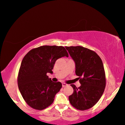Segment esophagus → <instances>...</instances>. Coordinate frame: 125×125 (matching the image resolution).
Returning a JSON list of instances; mask_svg holds the SVG:
<instances>
[{
	"mask_svg": "<svg viewBox=\"0 0 125 125\" xmlns=\"http://www.w3.org/2000/svg\"><path fill=\"white\" fill-rule=\"evenodd\" d=\"M68 86V84L66 83H62V86L63 87H65V86Z\"/></svg>",
	"mask_w": 125,
	"mask_h": 125,
	"instance_id": "obj_1",
	"label": "esophagus"
}]
</instances>
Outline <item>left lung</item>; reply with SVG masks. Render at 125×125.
<instances>
[{
	"instance_id": "obj_1",
	"label": "left lung",
	"mask_w": 125,
	"mask_h": 125,
	"mask_svg": "<svg viewBox=\"0 0 125 125\" xmlns=\"http://www.w3.org/2000/svg\"><path fill=\"white\" fill-rule=\"evenodd\" d=\"M75 63V74L81 86L71 84L74 92L69 96L71 105L79 110L93 107L98 102L106 86V76L102 61L94 51L82 46H66Z\"/></svg>"
}]
</instances>
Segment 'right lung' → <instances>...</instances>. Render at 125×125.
Here are the masks:
<instances>
[{
  "label": "right lung",
  "instance_id": "1",
  "mask_svg": "<svg viewBox=\"0 0 125 125\" xmlns=\"http://www.w3.org/2000/svg\"><path fill=\"white\" fill-rule=\"evenodd\" d=\"M69 54L63 46H43L31 50L21 61L18 84L25 102L33 109L42 110L54 102L62 84L54 82L47 75L58 59Z\"/></svg>",
  "mask_w": 125,
  "mask_h": 125
}]
</instances>
